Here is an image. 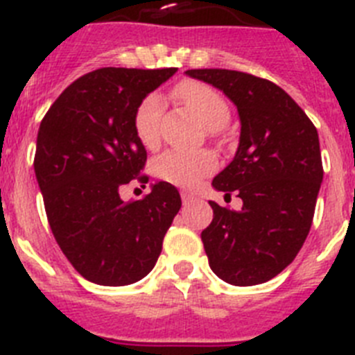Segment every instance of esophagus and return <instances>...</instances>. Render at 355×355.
Wrapping results in <instances>:
<instances>
[{
	"label": "esophagus",
	"instance_id": "esophagus-1",
	"mask_svg": "<svg viewBox=\"0 0 355 355\" xmlns=\"http://www.w3.org/2000/svg\"><path fill=\"white\" fill-rule=\"evenodd\" d=\"M181 199H183L184 206H188V204L193 202L195 197H193V195H191V193H188V191H183V193H181Z\"/></svg>",
	"mask_w": 355,
	"mask_h": 355
}]
</instances>
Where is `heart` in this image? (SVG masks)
Masks as SVG:
<instances>
[{
	"label": "heart",
	"mask_w": 355,
	"mask_h": 355,
	"mask_svg": "<svg viewBox=\"0 0 355 355\" xmlns=\"http://www.w3.org/2000/svg\"><path fill=\"white\" fill-rule=\"evenodd\" d=\"M174 96L199 119L207 130H220L229 123L230 109L213 87L195 80H184L175 86ZM164 100L151 93L139 103L133 116V128L139 142L153 149L160 141V118ZM216 168V156L209 151L183 153L165 151L153 162V171L160 180L181 188H195Z\"/></svg>",
	"instance_id": "1"
}]
</instances>
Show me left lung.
<instances>
[{
    "label": "left lung",
    "mask_w": 355,
    "mask_h": 355,
    "mask_svg": "<svg viewBox=\"0 0 355 355\" xmlns=\"http://www.w3.org/2000/svg\"><path fill=\"white\" fill-rule=\"evenodd\" d=\"M187 76L223 91L237 107L241 135L234 160L213 188L236 193L239 211L211 200L204 250L218 278L237 287L269 282L299 253L320 190V144L304 110L275 83L245 71L200 68Z\"/></svg>",
    "instance_id": "8db88e82"
}]
</instances>
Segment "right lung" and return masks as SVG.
Here are the masks:
<instances>
[{
    "label": "right lung",
    "mask_w": 355,
    "mask_h": 355,
    "mask_svg": "<svg viewBox=\"0 0 355 355\" xmlns=\"http://www.w3.org/2000/svg\"><path fill=\"white\" fill-rule=\"evenodd\" d=\"M178 68H100L71 83L42 119L35 174L49 225L61 252L84 278L121 287L144 278L181 207L171 183L125 202L121 187L146 165L133 116Z\"/></svg>",
    "instance_id": "add662e5"
}]
</instances>
